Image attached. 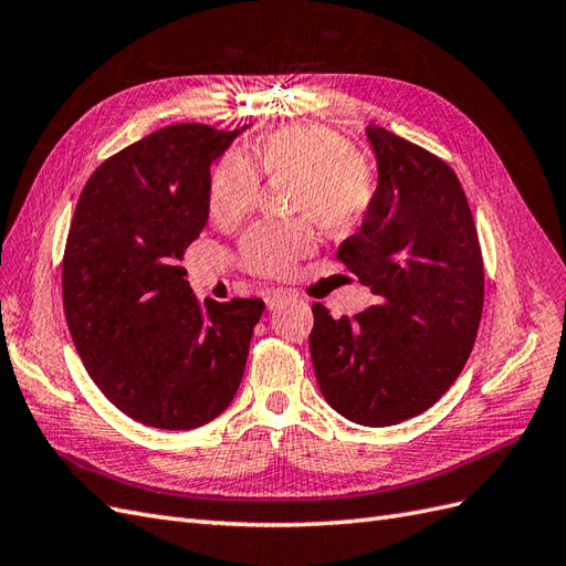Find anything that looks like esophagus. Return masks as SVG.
<instances>
[{
	"instance_id": "obj_1",
	"label": "esophagus",
	"mask_w": 566,
	"mask_h": 566,
	"mask_svg": "<svg viewBox=\"0 0 566 566\" xmlns=\"http://www.w3.org/2000/svg\"><path fill=\"white\" fill-rule=\"evenodd\" d=\"M293 297H295V295L290 293V290L273 287V290H266V297H264V302H266L269 310H279V306H283L285 302H290Z\"/></svg>"
}]
</instances>
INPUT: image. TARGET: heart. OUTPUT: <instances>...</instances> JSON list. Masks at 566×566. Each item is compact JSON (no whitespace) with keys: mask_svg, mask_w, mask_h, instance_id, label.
<instances>
[{"mask_svg":"<svg viewBox=\"0 0 566 566\" xmlns=\"http://www.w3.org/2000/svg\"><path fill=\"white\" fill-rule=\"evenodd\" d=\"M293 179L290 210L316 219L333 238H345L373 210L378 184L370 165L337 132L290 125L252 144L245 156L229 153L210 175V217L219 227L241 221L260 196V177ZM316 245L310 219L262 221L241 241V264L256 276H285Z\"/></svg>","mask_w":566,"mask_h":566,"instance_id":"heart-1","label":"heart"}]
</instances>
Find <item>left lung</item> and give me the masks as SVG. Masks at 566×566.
Returning <instances> with one entry per match:
<instances>
[{
  "mask_svg": "<svg viewBox=\"0 0 566 566\" xmlns=\"http://www.w3.org/2000/svg\"><path fill=\"white\" fill-rule=\"evenodd\" d=\"M366 132L378 193L337 260L378 302L342 318L316 302L310 352L339 416L387 427L434 406L465 368L484 310V260L453 169L382 127Z\"/></svg>",
  "mask_w": 566,
  "mask_h": 566,
  "instance_id": "8db88e82",
  "label": "left lung"
}]
</instances>
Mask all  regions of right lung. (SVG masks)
Masks as SVG:
<instances>
[{
    "label": "right lung",
    "instance_id": "add662e5",
    "mask_svg": "<svg viewBox=\"0 0 566 566\" xmlns=\"http://www.w3.org/2000/svg\"><path fill=\"white\" fill-rule=\"evenodd\" d=\"M245 127L172 125L96 167L63 252V310L106 399L158 430L224 413L262 300L200 302L179 266L208 224L210 165Z\"/></svg>",
    "mask_w": 566,
    "mask_h": 566
}]
</instances>
